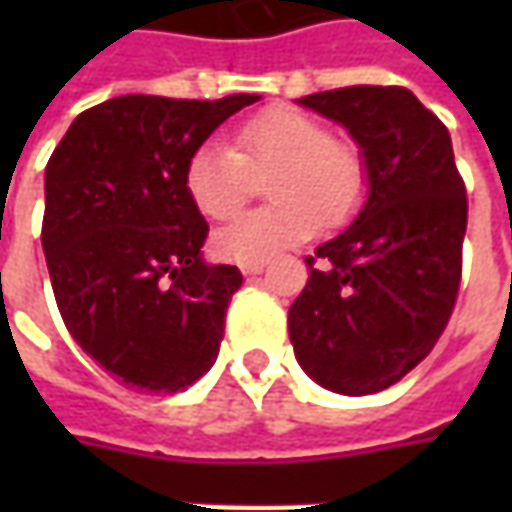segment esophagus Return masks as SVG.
<instances>
[{
	"label": "esophagus",
	"instance_id": "obj_1",
	"mask_svg": "<svg viewBox=\"0 0 512 512\" xmlns=\"http://www.w3.org/2000/svg\"><path fill=\"white\" fill-rule=\"evenodd\" d=\"M239 270H242L245 276H256V273H262V270H265V262H242Z\"/></svg>",
	"mask_w": 512,
	"mask_h": 512
}]
</instances>
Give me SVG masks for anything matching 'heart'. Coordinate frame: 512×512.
<instances>
[{
  "label": "heart",
  "instance_id": "heart-1",
  "mask_svg": "<svg viewBox=\"0 0 512 512\" xmlns=\"http://www.w3.org/2000/svg\"><path fill=\"white\" fill-rule=\"evenodd\" d=\"M270 205L250 210L213 239L219 256L233 262H265L310 239L322 219L344 225L367 190L362 156L330 139V130L302 110L267 108L233 133V148L207 139L190 153L185 187L207 219L225 222L245 205L253 176L267 173Z\"/></svg>",
  "mask_w": 512,
  "mask_h": 512
}]
</instances>
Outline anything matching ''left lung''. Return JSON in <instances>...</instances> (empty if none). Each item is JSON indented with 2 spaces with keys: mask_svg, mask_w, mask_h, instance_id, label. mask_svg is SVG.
Segmentation results:
<instances>
[{
  "mask_svg": "<svg viewBox=\"0 0 512 512\" xmlns=\"http://www.w3.org/2000/svg\"><path fill=\"white\" fill-rule=\"evenodd\" d=\"M299 105L353 136L367 199L350 227L305 259L310 279L287 313L293 353L333 393H379L422 362L453 313L464 182L447 128L407 88L353 85Z\"/></svg>",
  "mask_w": 512,
  "mask_h": 512,
  "instance_id": "obj_1",
  "label": "left lung"
}]
</instances>
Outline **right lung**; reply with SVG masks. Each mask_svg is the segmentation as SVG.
Listing matches in <instances>:
<instances>
[{
  "instance_id": "right-lung-1",
  "label": "right lung",
  "mask_w": 512,
  "mask_h": 512,
  "mask_svg": "<svg viewBox=\"0 0 512 512\" xmlns=\"http://www.w3.org/2000/svg\"><path fill=\"white\" fill-rule=\"evenodd\" d=\"M128 93L73 119L45 168L42 247L73 342L122 384L176 393L219 356L242 273L207 265V222L187 196L190 153L236 110Z\"/></svg>"
}]
</instances>
